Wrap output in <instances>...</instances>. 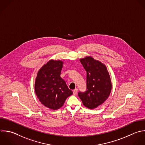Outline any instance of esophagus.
Masks as SVG:
<instances>
[{
	"instance_id": "obj_1",
	"label": "esophagus",
	"mask_w": 145,
	"mask_h": 145,
	"mask_svg": "<svg viewBox=\"0 0 145 145\" xmlns=\"http://www.w3.org/2000/svg\"><path fill=\"white\" fill-rule=\"evenodd\" d=\"M77 92H78V89L75 88V89H74V90H73V94H74V95H76Z\"/></svg>"
}]
</instances>
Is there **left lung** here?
Returning <instances> with one entry per match:
<instances>
[{
  "label": "left lung",
  "mask_w": 145,
  "mask_h": 145,
  "mask_svg": "<svg viewBox=\"0 0 145 145\" xmlns=\"http://www.w3.org/2000/svg\"><path fill=\"white\" fill-rule=\"evenodd\" d=\"M80 61L87 71V90L79 92L78 96L85 106L95 109L109 97L112 89L110 78L106 67L100 61L90 56Z\"/></svg>",
  "instance_id": "left-lung-1"
}]
</instances>
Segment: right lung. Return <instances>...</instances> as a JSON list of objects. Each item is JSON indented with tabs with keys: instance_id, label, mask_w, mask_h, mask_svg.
Returning <instances> with one entry per match:
<instances>
[{
	"instance_id": "right-lung-1",
	"label": "right lung",
	"mask_w": 145,
	"mask_h": 145,
	"mask_svg": "<svg viewBox=\"0 0 145 145\" xmlns=\"http://www.w3.org/2000/svg\"><path fill=\"white\" fill-rule=\"evenodd\" d=\"M63 62L51 59L39 71L35 80V90L40 101L46 107L57 110L66 99L72 94L65 81L60 76Z\"/></svg>"
}]
</instances>
